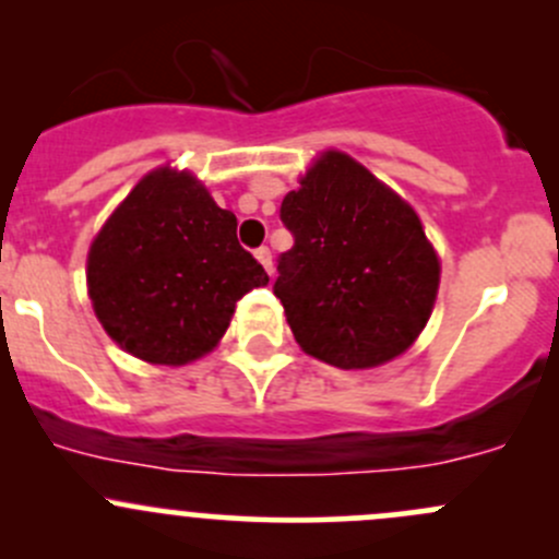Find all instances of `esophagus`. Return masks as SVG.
<instances>
[{"label": "esophagus", "mask_w": 559, "mask_h": 559, "mask_svg": "<svg viewBox=\"0 0 559 559\" xmlns=\"http://www.w3.org/2000/svg\"><path fill=\"white\" fill-rule=\"evenodd\" d=\"M253 253H257V259L262 262V267L267 270V273H273V253H270V248L262 246V248H257Z\"/></svg>", "instance_id": "obj_1"}]
</instances>
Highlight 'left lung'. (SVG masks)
Here are the masks:
<instances>
[{"mask_svg":"<svg viewBox=\"0 0 559 559\" xmlns=\"http://www.w3.org/2000/svg\"><path fill=\"white\" fill-rule=\"evenodd\" d=\"M295 246L273 292L302 352L335 368H376L414 343L441 264L414 207L346 154L326 151L281 202Z\"/></svg>","mask_w":559,"mask_h":559,"instance_id":"obj_1","label":"left lung"}]
</instances>
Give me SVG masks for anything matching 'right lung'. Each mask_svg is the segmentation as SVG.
Here are the masks:
<instances>
[{
    "mask_svg": "<svg viewBox=\"0 0 559 559\" xmlns=\"http://www.w3.org/2000/svg\"><path fill=\"white\" fill-rule=\"evenodd\" d=\"M235 233V213L189 173L145 175L88 251V295L107 335L154 365L211 352L235 302L267 284Z\"/></svg>",
    "mask_w": 559,
    "mask_h": 559,
    "instance_id": "right-lung-1",
    "label": "right lung"
}]
</instances>
